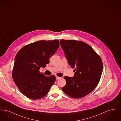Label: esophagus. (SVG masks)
I'll use <instances>...</instances> for the list:
<instances>
[{
  "mask_svg": "<svg viewBox=\"0 0 121 121\" xmlns=\"http://www.w3.org/2000/svg\"><path fill=\"white\" fill-rule=\"evenodd\" d=\"M61 78V77H58V76H56V79L57 80H58V79H60Z\"/></svg>",
  "mask_w": 121,
  "mask_h": 121,
  "instance_id": "obj_1",
  "label": "esophagus"
}]
</instances>
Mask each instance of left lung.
Segmentation results:
<instances>
[{
    "label": "left lung",
    "mask_w": 121,
    "mask_h": 121,
    "mask_svg": "<svg viewBox=\"0 0 121 121\" xmlns=\"http://www.w3.org/2000/svg\"><path fill=\"white\" fill-rule=\"evenodd\" d=\"M60 44L69 65L75 68L73 77H64L66 84L62 90L72 98L85 97L94 90L100 81L103 69L101 58L83 42L61 39Z\"/></svg>",
    "instance_id": "1"
}]
</instances>
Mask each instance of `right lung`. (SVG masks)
Wrapping results in <instances>:
<instances>
[{"label":"right lung","instance_id":"right-lung-1","mask_svg":"<svg viewBox=\"0 0 121 121\" xmlns=\"http://www.w3.org/2000/svg\"><path fill=\"white\" fill-rule=\"evenodd\" d=\"M59 41L41 40L23 47L15 57L12 78L19 91L27 98L37 100L44 97L54 84V75L47 77L41 73L49 58L56 52Z\"/></svg>","mask_w":121,"mask_h":121}]
</instances>
